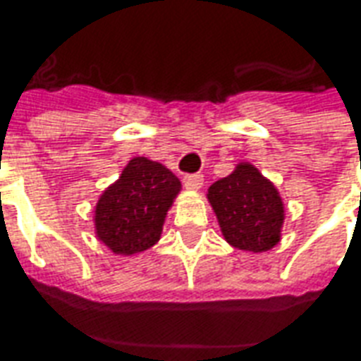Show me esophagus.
I'll return each mask as SVG.
<instances>
[{"mask_svg": "<svg viewBox=\"0 0 361 361\" xmlns=\"http://www.w3.org/2000/svg\"><path fill=\"white\" fill-rule=\"evenodd\" d=\"M204 183V176L202 174H187L183 176V185L191 191H198Z\"/></svg>", "mask_w": 361, "mask_h": 361, "instance_id": "obj_1", "label": "esophagus"}]
</instances>
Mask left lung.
Wrapping results in <instances>:
<instances>
[{"mask_svg":"<svg viewBox=\"0 0 361 361\" xmlns=\"http://www.w3.org/2000/svg\"><path fill=\"white\" fill-rule=\"evenodd\" d=\"M221 232L241 251H269L281 240L285 206L274 183L252 164L240 163L208 189Z\"/></svg>","mask_w":361,"mask_h":361,"instance_id":"8db88e82","label":"left lung"}]
</instances>
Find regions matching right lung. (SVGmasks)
<instances>
[{
  "label": "right lung",
  "instance_id": "add662e5",
  "mask_svg": "<svg viewBox=\"0 0 361 361\" xmlns=\"http://www.w3.org/2000/svg\"><path fill=\"white\" fill-rule=\"evenodd\" d=\"M180 189V180L161 163L130 159L95 206L97 238L116 255L146 251L161 238L166 212Z\"/></svg>",
  "mask_w": 361,
  "mask_h": 361
}]
</instances>
